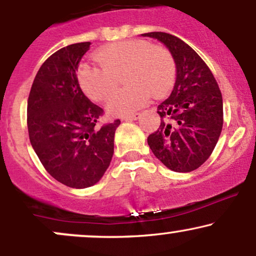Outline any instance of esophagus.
<instances>
[{"mask_svg": "<svg viewBox=\"0 0 256 256\" xmlns=\"http://www.w3.org/2000/svg\"><path fill=\"white\" fill-rule=\"evenodd\" d=\"M140 118V113H134V114H131V116H125L124 120L125 122H132V120H137Z\"/></svg>", "mask_w": 256, "mask_h": 256, "instance_id": "34e87169", "label": "esophagus"}]
</instances>
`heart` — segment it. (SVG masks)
I'll use <instances>...</instances> for the list:
<instances>
[{
  "mask_svg": "<svg viewBox=\"0 0 256 256\" xmlns=\"http://www.w3.org/2000/svg\"><path fill=\"white\" fill-rule=\"evenodd\" d=\"M100 66L84 64L78 79L85 95L94 101H104L116 90L122 72L125 89L107 102L110 116H124L143 107L148 100L161 98L174 84L176 64L172 55L161 46H150L144 40H126L104 46L95 54Z\"/></svg>",
  "mask_w": 256,
  "mask_h": 256,
  "instance_id": "obj_1",
  "label": "heart"
}]
</instances>
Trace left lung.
Returning a JSON list of instances; mask_svg holds the SVG:
<instances>
[{
  "label": "left lung",
  "mask_w": 256,
  "mask_h": 256,
  "mask_svg": "<svg viewBox=\"0 0 256 256\" xmlns=\"http://www.w3.org/2000/svg\"><path fill=\"white\" fill-rule=\"evenodd\" d=\"M143 37L158 40L171 52L176 83L170 98L158 106L161 122L149 134L152 154L174 172H192L212 154L222 128V98L204 61L190 46L165 32Z\"/></svg>",
  "instance_id": "obj_1"
}]
</instances>
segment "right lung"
<instances>
[{
  "label": "right lung",
  "mask_w": 256,
  "mask_h": 256,
  "mask_svg": "<svg viewBox=\"0 0 256 256\" xmlns=\"http://www.w3.org/2000/svg\"><path fill=\"white\" fill-rule=\"evenodd\" d=\"M90 42L71 44L38 70L28 101V137L44 168L70 188L92 186L104 177L114 152L120 120L98 128L104 110L78 83V64Z\"/></svg>",
  "instance_id": "add662e5"
}]
</instances>
